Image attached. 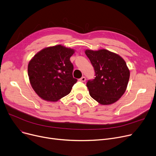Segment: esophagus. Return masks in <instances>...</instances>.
<instances>
[{
    "instance_id": "esophagus-1",
    "label": "esophagus",
    "mask_w": 156,
    "mask_h": 156,
    "mask_svg": "<svg viewBox=\"0 0 156 156\" xmlns=\"http://www.w3.org/2000/svg\"><path fill=\"white\" fill-rule=\"evenodd\" d=\"M79 80L82 82H84L86 81V77H82L80 79H79Z\"/></svg>"
}]
</instances>
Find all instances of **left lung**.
<instances>
[{
	"label": "left lung",
	"mask_w": 156,
	"mask_h": 156,
	"mask_svg": "<svg viewBox=\"0 0 156 156\" xmlns=\"http://www.w3.org/2000/svg\"><path fill=\"white\" fill-rule=\"evenodd\" d=\"M85 53L95 70V79L87 82L90 96L99 104L115 103L125 93L130 70L119 55L106 49H87Z\"/></svg>",
	"instance_id": "obj_1"
}]
</instances>
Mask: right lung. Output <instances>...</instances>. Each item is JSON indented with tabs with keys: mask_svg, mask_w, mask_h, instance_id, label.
I'll return each instance as SVG.
<instances>
[{
	"mask_svg": "<svg viewBox=\"0 0 156 156\" xmlns=\"http://www.w3.org/2000/svg\"><path fill=\"white\" fill-rule=\"evenodd\" d=\"M75 50L58 44L44 48L30 60L27 73L34 92L43 100L56 102L69 94L77 80L70 58Z\"/></svg>",
	"mask_w": 156,
	"mask_h": 156,
	"instance_id": "1",
	"label": "right lung"
}]
</instances>
